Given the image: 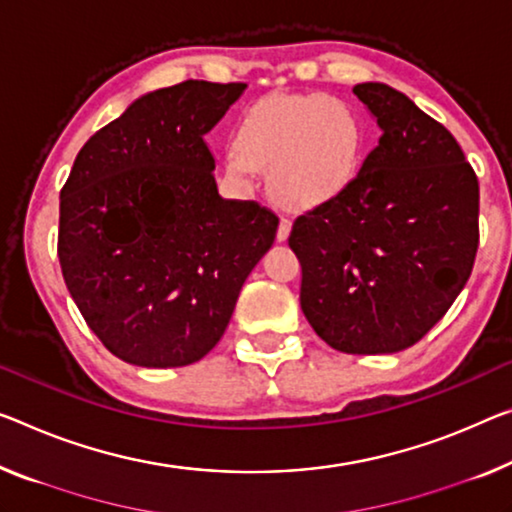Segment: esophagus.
<instances>
[{
	"label": "esophagus",
	"instance_id": "obj_1",
	"mask_svg": "<svg viewBox=\"0 0 512 512\" xmlns=\"http://www.w3.org/2000/svg\"><path fill=\"white\" fill-rule=\"evenodd\" d=\"M290 229H293V224H290V219L281 217V219H279V229H277V240H279V242H286L288 235H290Z\"/></svg>",
	"mask_w": 512,
	"mask_h": 512
}]
</instances>
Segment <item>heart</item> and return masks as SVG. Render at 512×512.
<instances>
[{"instance_id": "1", "label": "heart", "mask_w": 512, "mask_h": 512, "mask_svg": "<svg viewBox=\"0 0 512 512\" xmlns=\"http://www.w3.org/2000/svg\"><path fill=\"white\" fill-rule=\"evenodd\" d=\"M364 157V123L352 105L322 93L270 96L251 105L224 155L229 176L251 180L267 169V187L283 208L304 212L345 192Z\"/></svg>"}]
</instances>
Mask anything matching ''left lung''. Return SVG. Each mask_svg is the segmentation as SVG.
<instances>
[{"mask_svg": "<svg viewBox=\"0 0 512 512\" xmlns=\"http://www.w3.org/2000/svg\"><path fill=\"white\" fill-rule=\"evenodd\" d=\"M355 96L382 135L341 196L295 219L300 304L348 355L421 341L465 288L478 251V178L442 123L380 82Z\"/></svg>", "mask_w": 512, "mask_h": 512, "instance_id": "left-lung-1", "label": "left lung"}]
</instances>
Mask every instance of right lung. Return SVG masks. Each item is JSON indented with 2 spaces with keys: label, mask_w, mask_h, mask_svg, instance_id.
I'll return each mask as SVG.
<instances>
[{
  "label": "right lung",
  "mask_w": 512,
  "mask_h": 512,
  "mask_svg": "<svg viewBox=\"0 0 512 512\" xmlns=\"http://www.w3.org/2000/svg\"><path fill=\"white\" fill-rule=\"evenodd\" d=\"M247 84L146 93L77 153L61 190L59 263L102 345L144 368L206 357L279 217L222 199L206 144Z\"/></svg>",
  "instance_id": "add662e5"
}]
</instances>
